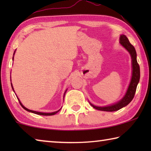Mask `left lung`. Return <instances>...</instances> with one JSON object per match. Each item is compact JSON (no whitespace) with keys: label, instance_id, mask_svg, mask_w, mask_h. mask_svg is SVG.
<instances>
[{"label":"left lung","instance_id":"8db88e82","mask_svg":"<svg viewBox=\"0 0 151 151\" xmlns=\"http://www.w3.org/2000/svg\"><path fill=\"white\" fill-rule=\"evenodd\" d=\"M119 42L128 52H129L131 57L132 62V76L129 85L128 86L126 93L117 103L111 104V105L104 106H95L92 103H90L91 105L96 110L107 112H113L118 111L123 107L128 105L131 101L133 99L135 92L137 90V86L139 83L140 80V67L137 60V52L134 47L130 43L128 38L124 35H121L120 36Z\"/></svg>","mask_w":151,"mask_h":151}]
</instances>
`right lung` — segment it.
Masks as SVG:
<instances>
[{
	"label": "right lung",
	"mask_w": 151,
	"mask_h": 151,
	"mask_svg": "<svg viewBox=\"0 0 151 151\" xmlns=\"http://www.w3.org/2000/svg\"><path fill=\"white\" fill-rule=\"evenodd\" d=\"M14 53H15V51H14V54H13V55H14ZM14 58V57H13V58ZM11 86H12V90L14 91V88H13V86H12V83H11ZM66 91L67 90H66L65 91V94H64V97H65V93H66ZM17 99H18V100H19V103H20V105H21V106L22 107V108H23L24 110H26L27 111H28V112H32V113H35V114H39V115H44V116H50V115H54V114H57V112L60 111V110L61 109V108L58 110V111H55V112H37V111H32V110H30V109H28L27 108H26V107L25 106H23V104H22V103H21V102L20 101V100H19V99L17 97Z\"/></svg>",
	"instance_id": "obj_1"
}]
</instances>
